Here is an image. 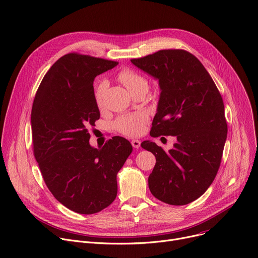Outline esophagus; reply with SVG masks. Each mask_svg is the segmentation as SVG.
I'll return each mask as SVG.
<instances>
[{
    "label": "esophagus",
    "instance_id": "esophagus-1",
    "mask_svg": "<svg viewBox=\"0 0 258 258\" xmlns=\"http://www.w3.org/2000/svg\"><path fill=\"white\" fill-rule=\"evenodd\" d=\"M132 145H133V147L134 148H136V149H138L139 147H140V145H141V141H140V140H133L132 141Z\"/></svg>",
    "mask_w": 258,
    "mask_h": 258
}]
</instances>
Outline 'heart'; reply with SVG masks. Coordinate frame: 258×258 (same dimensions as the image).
Listing matches in <instances>:
<instances>
[{
	"instance_id": "1",
	"label": "heart",
	"mask_w": 258,
	"mask_h": 258,
	"mask_svg": "<svg viewBox=\"0 0 258 258\" xmlns=\"http://www.w3.org/2000/svg\"><path fill=\"white\" fill-rule=\"evenodd\" d=\"M118 79L127 88L130 92H133L134 90L141 87L148 88L147 80L142 76H140L139 74L130 71V70H123V71H121L118 75ZM106 88L107 84L105 82H102L95 89V99L99 107L103 105V99ZM146 121L147 116L144 113L128 114L120 116L119 118H117V120L114 123V126L121 134L134 137L142 133Z\"/></svg>"
}]
</instances>
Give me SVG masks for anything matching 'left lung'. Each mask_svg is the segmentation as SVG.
Instances as JSON below:
<instances>
[{
  "mask_svg": "<svg viewBox=\"0 0 258 258\" xmlns=\"http://www.w3.org/2000/svg\"><path fill=\"white\" fill-rule=\"evenodd\" d=\"M131 61L158 81L151 137L175 138L168 152L149 140L141 144L156 158L149 189L166 204H189L206 192L221 162L227 124L219 90L202 62L185 50H159Z\"/></svg>",
  "mask_w": 258,
  "mask_h": 258,
  "instance_id": "8db88e82",
  "label": "left lung"
}]
</instances>
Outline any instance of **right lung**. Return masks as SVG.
Wrapping results in <instances>:
<instances>
[{
	"mask_svg": "<svg viewBox=\"0 0 258 258\" xmlns=\"http://www.w3.org/2000/svg\"><path fill=\"white\" fill-rule=\"evenodd\" d=\"M117 61L69 53L44 76L34 100V154L53 197L79 214H95L117 196V173L133 151L116 136L100 149L89 144L88 127L100 118L93 80Z\"/></svg>",
	"mask_w": 258,
	"mask_h": 258,
	"instance_id": "add662e5",
	"label": "right lung"
}]
</instances>
